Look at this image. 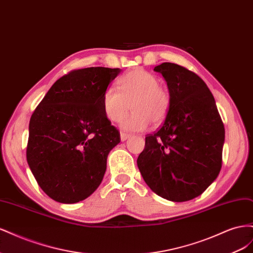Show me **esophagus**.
Instances as JSON below:
<instances>
[{
	"mask_svg": "<svg viewBox=\"0 0 253 253\" xmlns=\"http://www.w3.org/2000/svg\"><path fill=\"white\" fill-rule=\"evenodd\" d=\"M129 137H131V134L126 133V132H121L120 133V139H121V141H126V139L129 138Z\"/></svg>",
	"mask_w": 253,
	"mask_h": 253,
	"instance_id": "obj_1",
	"label": "esophagus"
}]
</instances>
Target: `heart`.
I'll return each instance as SVG.
<instances>
[{
  "label": "heart",
  "instance_id": "1",
  "mask_svg": "<svg viewBox=\"0 0 253 253\" xmlns=\"http://www.w3.org/2000/svg\"><path fill=\"white\" fill-rule=\"evenodd\" d=\"M118 87L119 90L108 88L101 98L108 119L119 122L127 114L129 104L133 113L121 122V126L127 131H142L150 122L156 126L166 119L171 96L155 75L140 67L134 68L119 79Z\"/></svg>",
  "mask_w": 253,
  "mask_h": 253
}]
</instances>
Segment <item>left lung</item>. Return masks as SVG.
Instances as JSON below:
<instances>
[{
    "label": "left lung",
    "mask_w": 253,
    "mask_h": 253,
    "mask_svg": "<svg viewBox=\"0 0 253 253\" xmlns=\"http://www.w3.org/2000/svg\"><path fill=\"white\" fill-rule=\"evenodd\" d=\"M154 71L166 79L171 104L163 126L145 137L137 166L153 192L168 201L187 202L219 174L225 127L200 76L170 62Z\"/></svg>",
    "instance_id": "8db88e82"
}]
</instances>
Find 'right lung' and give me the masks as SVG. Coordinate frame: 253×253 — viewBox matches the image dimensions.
<instances>
[{
    "label": "right lung",
    "instance_id": "1",
    "mask_svg": "<svg viewBox=\"0 0 253 253\" xmlns=\"http://www.w3.org/2000/svg\"><path fill=\"white\" fill-rule=\"evenodd\" d=\"M119 68L87 67L58 79L29 121L26 158L38 185L53 201L75 204L100 185L120 133L101 98Z\"/></svg>",
    "mask_w": 253,
    "mask_h": 253
}]
</instances>
